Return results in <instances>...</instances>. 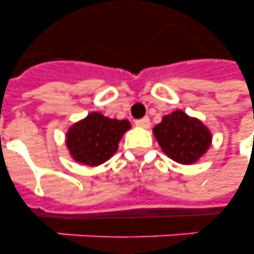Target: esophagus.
I'll return each instance as SVG.
<instances>
[{
  "label": "esophagus",
  "instance_id": "34e87169",
  "mask_svg": "<svg viewBox=\"0 0 254 254\" xmlns=\"http://www.w3.org/2000/svg\"><path fill=\"white\" fill-rule=\"evenodd\" d=\"M135 125L139 127H143V129H149V127H150V120L147 119V117H145V119H141V120H137V121H135Z\"/></svg>",
  "mask_w": 254,
  "mask_h": 254
}]
</instances>
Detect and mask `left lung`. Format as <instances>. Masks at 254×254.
<instances>
[{
  "mask_svg": "<svg viewBox=\"0 0 254 254\" xmlns=\"http://www.w3.org/2000/svg\"><path fill=\"white\" fill-rule=\"evenodd\" d=\"M153 134L165 154L182 165L197 162L212 143V133L200 120L178 109L163 116Z\"/></svg>",
  "mask_w": 254,
  "mask_h": 254,
  "instance_id": "obj_1",
  "label": "left lung"
}]
</instances>
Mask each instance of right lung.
I'll list each match as a JSON object with an SVG mask.
<instances>
[{
    "label": "right lung",
    "mask_w": 254,
    "mask_h": 254,
    "mask_svg": "<svg viewBox=\"0 0 254 254\" xmlns=\"http://www.w3.org/2000/svg\"><path fill=\"white\" fill-rule=\"evenodd\" d=\"M130 127L127 120L109 119L99 112H92L68 127L65 146L75 162L96 167L111 159Z\"/></svg>",
    "instance_id": "obj_1"
}]
</instances>
